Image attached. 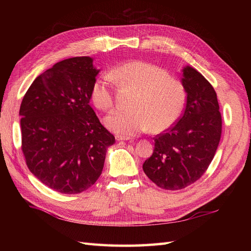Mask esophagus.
I'll use <instances>...</instances> for the list:
<instances>
[{
	"label": "esophagus",
	"instance_id": "obj_1",
	"mask_svg": "<svg viewBox=\"0 0 251 251\" xmlns=\"http://www.w3.org/2000/svg\"><path fill=\"white\" fill-rule=\"evenodd\" d=\"M132 138L130 136H116L117 141H126V140H131Z\"/></svg>",
	"mask_w": 251,
	"mask_h": 251
}]
</instances>
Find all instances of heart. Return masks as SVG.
Masks as SVG:
<instances>
[{
  "label": "heart",
  "instance_id": "heart-1",
  "mask_svg": "<svg viewBox=\"0 0 251 251\" xmlns=\"http://www.w3.org/2000/svg\"><path fill=\"white\" fill-rule=\"evenodd\" d=\"M112 77L136 89L132 109H116L105 118L113 132L132 136L148 130L161 132L178 119L186 100L185 88L162 68L141 60L120 64L111 72ZM109 74L98 77L91 90L96 107L109 111L115 101L114 83Z\"/></svg>",
  "mask_w": 251,
  "mask_h": 251
}]
</instances>
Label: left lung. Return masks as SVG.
<instances>
[{
	"instance_id": "obj_1",
	"label": "left lung",
	"mask_w": 251,
	"mask_h": 251,
	"mask_svg": "<svg viewBox=\"0 0 251 251\" xmlns=\"http://www.w3.org/2000/svg\"><path fill=\"white\" fill-rule=\"evenodd\" d=\"M186 101L181 117L158 134L153 155L142 168L163 189L177 191L199 180L214 159L222 133L215 89L192 67L183 69Z\"/></svg>"
}]
</instances>
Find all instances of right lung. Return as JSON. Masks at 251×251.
Here are the masks:
<instances>
[{"instance_id": "obj_1", "label": "right lung", "mask_w": 251, "mask_h": 251, "mask_svg": "<svg viewBox=\"0 0 251 251\" xmlns=\"http://www.w3.org/2000/svg\"><path fill=\"white\" fill-rule=\"evenodd\" d=\"M92 63L82 56L55 64L34 79L21 103V149L28 169L62 194L92 186L115 143L90 105L100 72Z\"/></svg>"}]
</instances>
